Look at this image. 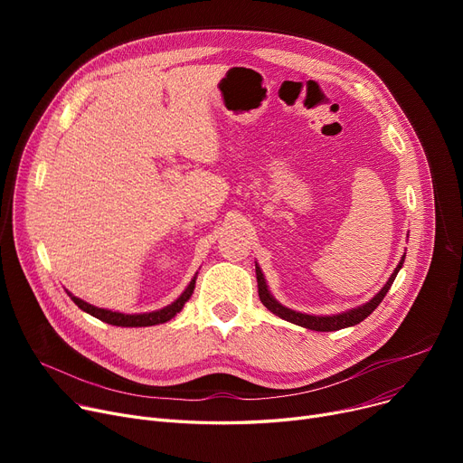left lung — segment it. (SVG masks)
Wrapping results in <instances>:
<instances>
[{
	"label": "left lung",
	"instance_id": "1",
	"mask_svg": "<svg viewBox=\"0 0 463 463\" xmlns=\"http://www.w3.org/2000/svg\"><path fill=\"white\" fill-rule=\"evenodd\" d=\"M405 259V255H403ZM403 259L400 260V264L396 266V270L392 272L391 279L386 281V285L379 290V293L368 302L364 304L360 307H354L351 311H345V313H339V315H332V317H315V315H306V313H298V311H293L288 307H283L279 302H276L272 298V295L269 293V287H266V281L262 278V272L259 266L255 264V272H257V287H259V298L260 302L269 307L274 315H278V317L293 323V325H298V326H304V328H309V330H317V332H334V330H342V328H347V326H354L358 325L360 321H364L368 317V315L381 304V300L386 297L388 288H391V285L394 283L396 276H398V270L402 269L403 264Z\"/></svg>",
	"mask_w": 463,
	"mask_h": 463
}]
</instances>
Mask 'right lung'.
<instances>
[{
  "label": "right lung",
  "instance_id": "obj_1",
  "mask_svg": "<svg viewBox=\"0 0 463 463\" xmlns=\"http://www.w3.org/2000/svg\"><path fill=\"white\" fill-rule=\"evenodd\" d=\"M193 288H194V278L191 279V283L187 285V288L182 293V297L173 302L170 306L159 309V311H152V313H140V315H126V313H116V311H109V309H101V307H95L91 304H86L84 300L77 298V297H71V300L75 302L82 311L93 315L103 323L114 325V326H154V325H161L166 323L175 317L176 313L182 311L184 304L189 300V297L193 295Z\"/></svg>",
  "mask_w": 463,
  "mask_h": 463
}]
</instances>
